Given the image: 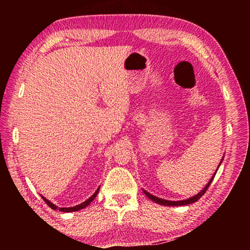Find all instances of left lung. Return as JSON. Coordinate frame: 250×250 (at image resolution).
Returning a JSON list of instances; mask_svg holds the SVG:
<instances>
[{
  "label": "left lung",
  "instance_id": "8db88e82",
  "mask_svg": "<svg viewBox=\"0 0 250 250\" xmlns=\"http://www.w3.org/2000/svg\"><path fill=\"white\" fill-rule=\"evenodd\" d=\"M222 160H224V157H222L221 161H220V163H219V166H218V167H217V169H216V172L214 173L213 176H211V178L209 179V182L206 184L205 187H204L203 189H202L198 194L191 196V198H189V199H187V200H182V201H168V200H164V199H161V198H158V196H156V195H152L151 193L148 192V191H146L145 189H143V191H144V193L147 195V198H149V199L152 200L153 202H156V203L160 204V205H164V206H183V205H188V204H191V203H194V202L198 201V200L201 198V196L206 192V190L208 189L209 185L211 184V182H213V179H214V177H215V175H216L217 171H218V168H219V167H220V164H221Z\"/></svg>",
  "mask_w": 250,
  "mask_h": 250
}]
</instances>
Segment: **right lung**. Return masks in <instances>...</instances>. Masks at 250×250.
<instances>
[{
    "label": "right lung",
    "mask_w": 250,
    "mask_h": 250,
    "mask_svg": "<svg viewBox=\"0 0 250 250\" xmlns=\"http://www.w3.org/2000/svg\"><path fill=\"white\" fill-rule=\"evenodd\" d=\"M99 190H100V187L97 189V191H95V192H94L91 196H90V198H89L88 200H86L84 202H83V203L78 204V205L74 206V207H58V206L55 205L54 203H51V202H50L49 200H47V199L45 198V196L42 195V199H43V200L46 202V204L48 205V206L50 207V208H52V209H55V210L59 209L60 211H63V213H71V211H77V210H81V209L84 208V207H87V206L94 200L95 196H97V194L99 193Z\"/></svg>",
    "instance_id": "obj_1"
}]
</instances>
